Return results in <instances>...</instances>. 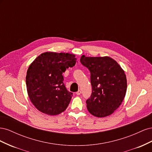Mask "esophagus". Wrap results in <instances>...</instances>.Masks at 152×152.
I'll return each instance as SVG.
<instances>
[{
  "label": "esophagus",
  "mask_w": 152,
  "mask_h": 152,
  "mask_svg": "<svg viewBox=\"0 0 152 152\" xmlns=\"http://www.w3.org/2000/svg\"><path fill=\"white\" fill-rule=\"evenodd\" d=\"M81 94V91L80 90H79V91H78L77 92V93H76V94L77 95H80Z\"/></svg>",
  "instance_id": "obj_1"
}]
</instances>
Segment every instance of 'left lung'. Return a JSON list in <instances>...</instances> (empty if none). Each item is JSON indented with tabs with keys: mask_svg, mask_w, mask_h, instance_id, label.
Instances as JSON below:
<instances>
[{
	"mask_svg": "<svg viewBox=\"0 0 152 152\" xmlns=\"http://www.w3.org/2000/svg\"><path fill=\"white\" fill-rule=\"evenodd\" d=\"M82 65L91 73L92 93L86 100L87 108L97 117L110 115L122 103L127 91V79L124 71L116 61L104 57L80 58Z\"/></svg>",
	"mask_w": 152,
	"mask_h": 152,
	"instance_id": "obj_1",
	"label": "left lung"
}]
</instances>
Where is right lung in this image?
Masks as SVG:
<instances>
[{
  "mask_svg": "<svg viewBox=\"0 0 152 152\" xmlns=\"http://www.w3.org/2000/svg\"><path fill=\"white\" fill-rule=\"evenodd\" d=\"M74 54L46 52L31 63L26 76L30 99L40 112L56 115L68 107L73 93L67 91L62 73L76 63Z\"/></svg>",
  "mask_w": 152,
  "mask_h": 152,
  "instance_id": "obj_1",
  "label": "right lung"
}]
</instances>
